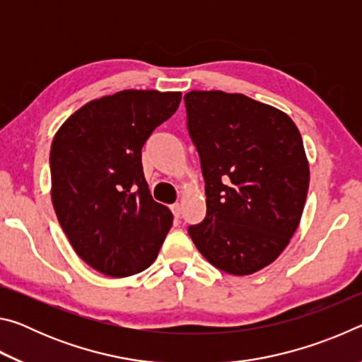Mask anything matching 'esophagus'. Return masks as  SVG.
<instances>
[{
    "label": "esophagus",
    "mask_w": 362,
    "mask_h": 362,
    "mask_svg": "<svg viewBox=\"0 0 362 362\" xmlns=\"http://www.w3.org/2000/svg\"><path fill=\"white\" fill-rule=\"evenodd\" d=\"M170 211H173V214H174L175 217H180V214H182V204H180V203L173 204V206H170Z\"/></svg>",
    "instance_id": "34e87169"
}]
</instances>
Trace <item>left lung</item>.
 Returning <instances> with one entry per match:
<instances>
[{"mask_svg": "<svg viewBox=\"0 0 362 362\" xmlns=\"http://www.w3.org/2000/svg\"><path fill=\"white\" fill-rule=\"evenodd\" d=\"M206 182V218L188 228L204 259L244 276L278 259L298 228L310 185L302 136L284 112L243 94H185Z\"/></svg>", "mask_w": 362, "mask_h": 362, "instance_id": "left-lung-1", "label": "left lung"}]
</instances>
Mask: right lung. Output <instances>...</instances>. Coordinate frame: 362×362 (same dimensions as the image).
Listing matches in <instances>:
<instances>
[{"instance_id": "obj_1", "label": "right lung", "mask_w": 362, "mask_h": 362, "mask_svg": "<svg viewBox=\"0 0 362 362\" xmlns=\"http://www.w3.org/2000/svg\"><path fill=\"white\" fill-rule=\"evenodd\" d=\"M180 99L182 93L119 90L86 103L54 136V211L75 252L105 276L148 268L173 226V212L150 194L142 146Z\"/></svg>"}]
</instances>
